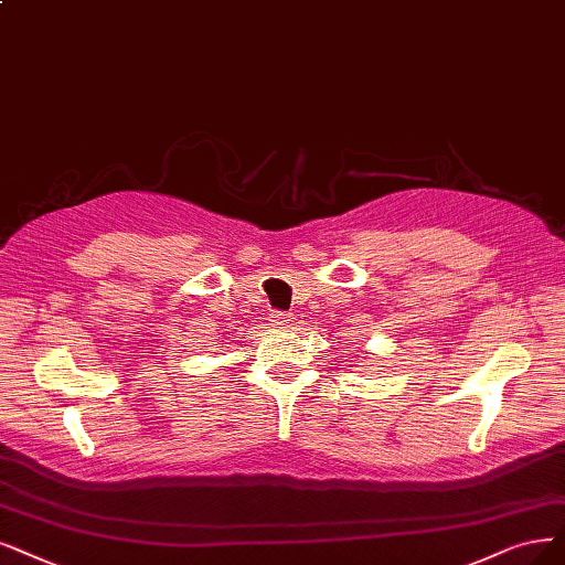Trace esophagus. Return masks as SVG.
<instances>
[{"label": "esophagus", "mask_w": 565, "mask_h": 565, "mask_svg": "<svg viewBox=\"0 0 565 565\" xmlns=\"http://www.w3.org/2000/svg\"><path fill=\"white\" fill-rule=\"evenodd\" d=\"M288 315H284V311H271L269 315V323L275 326V328H286L288 326Z\"/></svg>", "instance_id": "esophagus-1"}]
</instances>
